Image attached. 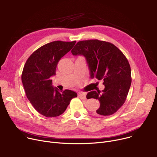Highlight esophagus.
I'll return each mask as SVG.
<instances>
[{
  "instance_id": "34e87169",
  "label": "esophagus",
  "mask_w": 157,
  "mask_h": 157,
  "mask_svg": "<svg viewBox=\"0 0 157 157\" xmlns=\"http://www.w3.org/2000/svg\"><path fill=\"white\" fill-rule=\"evenodd\" d=\"M78 96L81 99H86V94L85 93H79L78 94Z\"/></svg>"
}]
</instances>
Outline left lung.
Wrapping results in <instances>:
<instances>
[{
  "mask_svg": "<svg viewBox=\"0 0 157 157\" xmlns=\"http://www.w3.org/2000/svg\"><path fill=\"white\" fill-rule=\"evenodd\" d=\"M73 55L85 57L90 78L103 80L105 88L90 92L88 99L100 102L98 116H109L124 104L131 85V69L125 56L113 44L97 39L79 41L72 49Z\"/></svg>",
  "mask_w": 157,
  "mask_h": 157,
  "instance_id": "1",
  "label": "left lung"
}]
</instances>
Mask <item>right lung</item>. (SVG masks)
I'll use <instances>...</instances> for the list:
<instances>
[{
  "label": "right lung",
  "mask_w": 157,
  "mask_h": 157,
  "mask_svg": "<svg viewBox=\"0 0 157 157\" xmlns=\"http://www.w3.org/2000/svg\"><path fill=\"white\" fill-rule=\"evenodd\" d=\"M76 41L56 40L46 44L33 53L24 65L22 83L27 97L35 109L46 117L62 114L77 94L70 90L60 92L52 85L58 63Z\"/></svg>",
  "instance_id": "right-lung-1"
}]
</instances>
